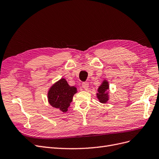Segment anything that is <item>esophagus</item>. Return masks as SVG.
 <instances>
[{"instance_id":"34e87169","label":"esophagus","mask_w":159,"mask_h":159,"mask_svg":"<svg viewBox=\"0 0 159 159\" xmlns=\"http://www.w3.org/2000/svg\"><path fill=\"white\" fill-rule=\"evenodd\" d=\"M82 88L85 89V90H87L88 89V88H89V84L88 82H84L82 84Z\"/></svg>"}]
</instances>
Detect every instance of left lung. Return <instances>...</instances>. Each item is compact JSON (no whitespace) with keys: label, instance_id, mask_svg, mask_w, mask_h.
I'll list each match as a JSON object with an SVG mask.
<instances>
[{"label":"left lung","instance_id":"1","mask_svg":"<svg viewBox=\"0 0 159 159\" xmlns=\"http://www.w3.org/2000/svg\"><path fill=\"white\" fill-rule=\"evenodd\" d=\"M109 89V84L107 80H104L103 81L102 84L101 85L98 91V93H97V98L99 99V102L102 103H107V101L109 100V95L107 90Z\"/></svg>","mask_w":159,"mask_h":159}]
</instances>
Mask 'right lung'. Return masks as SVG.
Listing matches in <instances>:
<instances>
[{"mask_svg": "<svg viewBox=\"0 0 159 159\" xmlns=\"http://www.w3.org/2000/svg\"><path fill=\"white\" fill-rule=\"evenodd\" d=\"M76 92V88L70 86L64 78H61L50 88L48 93V102L53 107L65 113L68 111Z\"/></svg>", "mask_w": 159, "mask_h": 159, "instance_id": "right-lung-1", "label": "right lung"}]
</instances>
